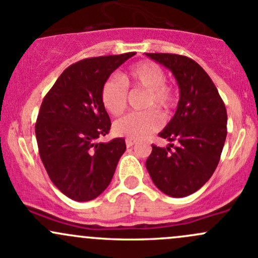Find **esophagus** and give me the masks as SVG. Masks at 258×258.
Here are the masks:
<instances>
[{"mask_svg":"<svg viewBox=\"0 0 258 258\" xmlns=\"http://www.w3.org/2000/svg\"><path fill=\"white\" fill-rule=\"evenodd\" d=\"M135 144H136V141H135V140L126 139V146H127V147H132V146H134Z\"/></svg>","mask_w":258,"mask_h":258,"instance_id":"esophagus-1","label":"esophagus"}]
</instances>
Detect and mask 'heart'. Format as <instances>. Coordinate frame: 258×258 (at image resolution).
I'll return each instance as SVG.
<instances>
[{
    "label": "heart",
    "instance_id": "b5f03b06",
    "mask_svg": "<svg viewBox=\"0 0 258 258\" xmlns=\"http://www.w3.org/2000/svg\"><path fill=\"white\" fill-rule=\"evenodd\" d=\"M127 88L146 91L145 108L156 107L167 113L175 105V95L166 85V74L157 63L142 61L130 67L121 80L110 77L101 88V101L105 110L112 116H119L127 107ZM161 126L160 114L153 108L132 112L117 119L113 124L114 134L132 140H141L157 131Z\"/></svg>",
    "mask_w": 258,
    "mask_h": 258
}]
</instances>
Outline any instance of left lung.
Listing matches in <instances>:
<instances>
[{"mask_svg":"<svg viewBox=\"0 0 258 258\" xmlns=\"http://www.w3.org/2000/svg\"><path fill=\"white\" fill-rule=\"evenodd\" d=\"M170 70L179 87L175 116L158 136L177 141L175 150L152 145L146 168L153 183L171 197H186L215 172L227 136L225 103L204 69L173 53H146ZM171 147L172 145L170 144Z\"/></svg>","mask_w":258,"mask_h":258,"instance_id":"obj_1","label":"left lung"}]
</instances>
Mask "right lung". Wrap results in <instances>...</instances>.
<instances>
[{"mask_svg":"<svg viewBox=\"0 0 258 258\" xmlns=\"http://www.w3.org/2000/svg\"><path fill=\"white\" fill-rule=\"evenodd\" d=\"M135 52L86 58L67 67L41 105L36 121L40 157L54 186L71 200L91 201L110 184L126 144L96 142L111 128L101 101L105 81Z\"/></svg>","mask_w":258,"mask_h":258,"instance_id":"right-lung-1","label":"right lung"}]
</instances>
